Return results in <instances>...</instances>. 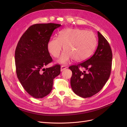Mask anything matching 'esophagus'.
I'll return each instance as SVG.
<instances>
[{
  "mask_svg": "<svg viewBox=\"0 0 127 127\" xmlns=\"http://www.w3.org/2000/svg\"><path fill=\"white\" fill-rule=\"evenodd\" d=\"M66 68H67V67L66 66H61V71H63L64 69H66Z\"/></svg>",
  "mask_w": 127,
  "mask_h": 127,
  "instance_id": "obj_1",
  "label": "esophagus"
}]
</instances>
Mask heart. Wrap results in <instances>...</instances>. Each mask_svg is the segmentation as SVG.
Returning <instances> with one entry per match:
<instances>
[{
	"mask_svg": "<svg viewBox=\"0 0 127 127\" xmlns=\"http://www.w3.org/2000/svg\"><path fill=\"white\" fill-rule=\"evenodd\" d=\"M96 44V37L93 32L67 29L60 32L58 37L50 40L47 48L50 55L55 58L59 56L64 48L65 51L58 62L67 64L72 59L76 61L87 59L94 52Z\"/></svg>",
	"mask_w": 127,
	"mask_h": 127,
	"instance_id": "obj_1",
	"label": "heart"
}]
</instances>
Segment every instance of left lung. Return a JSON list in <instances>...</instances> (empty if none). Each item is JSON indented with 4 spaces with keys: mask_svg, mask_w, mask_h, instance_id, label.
<instances>
[{
    "mask_svg": "<svg viewBox=\"0 0 127 127\" xmlns=\"http://www.w3.org/2000/svg\"><path fill=\"white\" fill-rule=\"evenodd\" d=\"M98 46L89 59L69 68L72 71L70 85L74 93L83 98L100 91L109 79L112 68V52L109 42L97 32ZM81 68L84 70H80Z\"/></svg>",
    "mask_w": 127,
    "mask_h": 127,
    "instance_id": "obj_1",
    "label": "left lung"
}]
</instances>
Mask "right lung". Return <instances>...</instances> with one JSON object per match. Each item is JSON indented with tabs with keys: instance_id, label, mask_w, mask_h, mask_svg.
Here are the masks:
<instances>
[{
	"instance_id": "right-lung-1",
	"label": "right lung",
	"mask_w": 127,
	"mask_h": 127,
	"mask_svg": "<svg viewBox=\"0 0 127 127\" xmlns=\"http://www.w3.org/2000/svg\"><path fill=\"white\" fill-rule=\"evenodd\" d=\"M60 24H36L30 26L19 40L15 61L17 78L24 90L35 98H42L52 90L53 79L60 74V65L44 68L53 61L47 45Z\"/></svg>"
}]
</instances>
